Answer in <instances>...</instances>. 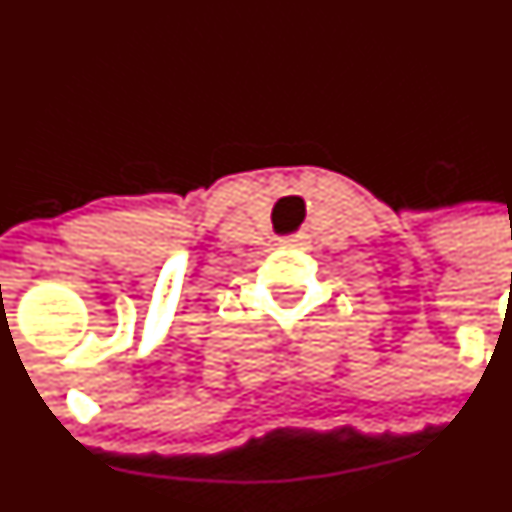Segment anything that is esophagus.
<instances>
[{"label":"esophagus","mask_w":512,"mask_h":512,"mask_svg":"<svg viewBox=\"0 0 512 512\" xmlns=\"http://www.w3.org/2000/svg\"><path fill=\"white\" fill-rule=\"evenodd\" d=\"M310 244V236L305 232L295 234V236H288V239L280 241V246H285V249H305V246Z\"/></svg>","instance_id":"34e87169"}]
</instances>
